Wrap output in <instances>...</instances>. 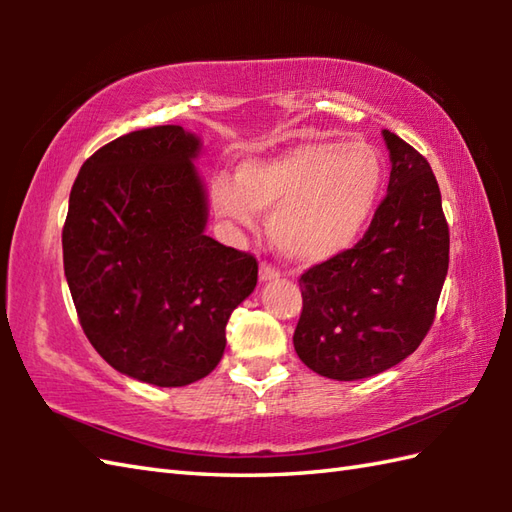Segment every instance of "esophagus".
I'll return each mask as SVG.
<instances>
[{"instance_id":"obj_1","label":"esophagus","mask_w":512,"mask_h":512,"mask_svg":"<svg viewBox=\"0 0 512 512\" xmlns=\"http://www.w3.org/2000/svg\"><path fill=\"white\" fill-rule=\"evenodd\" d=\"M277 279H279V270H275L268 264L259 266V284H268V281H277Z\"/></svg>"}]
</instances>
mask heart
Masks as SVG:
<instances>
[{
  "mask_svg": "<svg viewBox=\"0 0 512 512\" xmlns=\"http://www.w3.org/2000/svg\"><path fill=\"white\" fill-rule=\"evenodd\" d=\"M385 184V160L372 145L308 140L275 156L246 158L237 182L217 178L211 202L224 222L253 231L259 211L281 255L314 266L350 250L363 235Z\"/></svg>",
  "mask_w": 512,
  "mask_h": 512,
  "instance_id": "1",
  "label": "heart"
}]
</instances>
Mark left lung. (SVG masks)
<instances>
[{
    "label": "left lung",
    "instance_id": "1",
    "mask_svg": "<svg viewBox=\"0 0 512 512\" xmlns=\"http://www.w3.org/2000/svg\"><path fill=\"white\" fill-rule=\"evenodd\" d=\"M389 184L367 233L299 279L295 352L332 380L376 376L427 336L449 270V226L436 176L416 149L383 129Z\"/></svg>",
    "mask_w": 512,
    "mask_h": 512
}]
</instances>
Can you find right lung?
Wrapping results in <instances>:
<instances>
[{
    "label": "right lung",
    "instance_id": "add662e5",
    "mask_svg": "<svg viewBox=\"0 0 512 512\" xmlns=\"http://www.w3.org/2000/svg\"><path fill=\"white\" fill-rule=\"evenodd\" d=\"M198 134L140 129L83 162L63 226V270L81 328L116 372L184 387L222 361L231 312L257 262L206 235Z\"/></svg>",
    "mask_w": 512,
    "mask_h": 512
}]
</instances>
